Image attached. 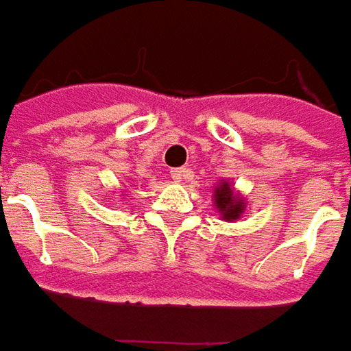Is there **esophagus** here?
I'll return each mask as SVG.
<instances>
[{"instance_id":"esophagus-1","label":"esophagus","mask_w":351,"mask_h":351,"mask_svg":"<svg viewBox=\"0 0 351 351\" xmlns=\"http://www.w3.org/2000/svg\"><path fill=\"white\" fill-rule=\"evenodd\" d=\"M188 173H190L188 169H173V171H171V178H173L175 182H180V180L186 178Z\"/></svg>"}]
</instances>
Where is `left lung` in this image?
Listing matches in <instances>:
<instances>
[{"label": "left lung", "instance_id": "left-lung-1", "mask_svg": "<svg viewBox=\"0 0 351 351\" xmlns=\"http://www.w3.org/2000/svg\"><path fill=\"white\" fill-rule=\"evenodd\" d=\"M213 206L219 212V217L233 223L237 219L243 217V213L247 210V202L245 196L235 190V184L231 180H219L213 188Z\"/></svg>", "mask_w": 351, "mask_h": 351}]
</instances>
